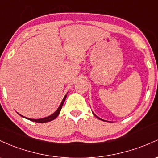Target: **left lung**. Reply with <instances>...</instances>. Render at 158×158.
<instances>
[{
  "label": "left lung",
  "mask_w": 158,
  "mask_h": 158,
  "mask_svg": "<svg viewBox=\"0 0 158 158\" xmlns=\"http://www.w3.org/2000/svg\"><path fill=\"white\" fill-rule=\"evenodd\" d=\"M93 115H94V116H95V117H96V118H98V119H100V120H102V121H105V120H103V119H102V118H99V117H98V116H96V115H95V113H93Z\"/></svg>",
  "instance_id": "left-lung-1"
}]
</instances>
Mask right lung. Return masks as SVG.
Here are the masks:
<instances>
[{
	"label": "right lung",
	"mask_w": 158,
	"mask_h": 158,
	"mask_svg": "<svg viewBox=\"0 0 158 158\" xmlns=\"http://www.w3.org/2000/svg\"><path fill=\"white\" fill-rule=\"evenodd\" d=\"M66 96H67V95H65V96H64V98H63V101H62V102H61V104H60V107H58V109L56 110L55 112H54V113H53V114H51V116H48V117H45V118H38V119H34V118H29L24 117V116H22V115L19 114H19L20 115V116H22V117H24L25 118H27V119L31 120V121H32V122H38V123H45V122H48L52 121V120H54V118H56V117H57L58 115L60 114V110H61L62 107H63V104H64V102H65V98H66Z\"/></svg>",
	"instance_id": "add662e5"
}]
</instances>
